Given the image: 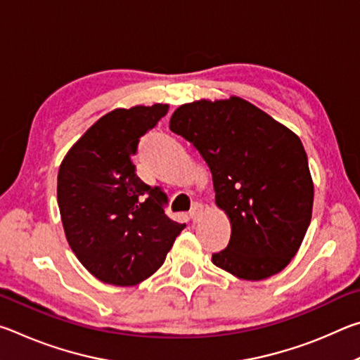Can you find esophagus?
Segmentation results:
<instances>
[{"label": "esophagus", "mask_w": 360, "mask_h": 360, "mask_svg": "<svg viewBox=\"0 0 360 360\" xmlns=\"http://www.w3.org/2000/svg\"><path fill=\"white\" fill-rule=\"evenodd\" d=\"M202 212H203V205L193 203L192 208H191V212H188V216H191V219H192L193 222H197L198 219H200V216H202Z\"/></svg>", "instance_id": "obj_1"}]
</instances>
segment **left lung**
<instances>
[{"mask_svg":"<svg viewBox=\"0 0 360 360\" xmlns=\"http://www.w3.org/2000/svg\"><path fill=\"white\" fill-rule=\"evenodd\" d=\"M169 130L208 163L216 205L230 221L229 246L212 254V264L245 281L284 270L313 212L314 184L300 138L240 96L181 105Z\"/></svg>","mask_w":360,"mask_h":360,"instance_id":"obj_1","label":"left lung"}]
</instances>
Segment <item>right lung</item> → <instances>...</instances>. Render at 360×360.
<instances>
[{"label": "right lung", "instance_id": "add662e5", "mask_svg": "<svg viewBox=\"0 0 360 360\" xmlns=\"http://www.w3.org/2000/svg\"><path fill=\"white\" fill-rule=\"evenodd\" d=\"M168 105L117 108L100 117L62 160L57 200L68 245L79 262L112 285L154 275L186 224L163 211L167 195L138 178L131 157L139 138Z\"/></svg>", "mask_w": 360, "mask_h": 360}]
</instances>
